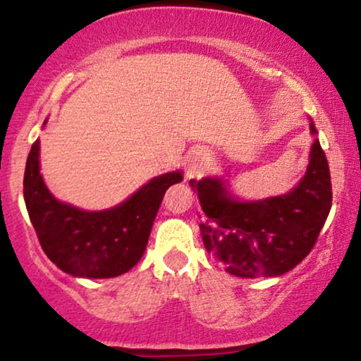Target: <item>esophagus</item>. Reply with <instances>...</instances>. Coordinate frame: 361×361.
<instances>
[{
    "instance_id": "1",
    "label": "esophagus",
    "mask_w": 361,
    "mask_h": 361,
    "mask_svg": "<svg viewBox=\"0 0 361 361\" xmlns=\"http://www.w3.org/2000/svg\"><path fill=\"white\" fill-rule=\"evenodd\" d=\"M207 163H209V157H207L205 152L195 151L188 157V166H186V175L190 178L198 176L202 171H204Z\"/></svg>"
}]
</instances>
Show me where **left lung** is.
<instances>
[{
	"label": "left lung",
	"instance_id": "8db88e82",
	"mask_svg": "<svg viewBox=\"0 0 361 361\" xmlns=\"http://www.w3.org/2000/svg\"><path fill=\"white\" fill-rule=\"evenodd\" d=\"M310 132L317 134L312 122ZM190 186L205 214V250L241 279L279 276L295 268L316 244L333 204L329 164L317 139L304 178L280 197L238 200L221 178L190 180Z\"/></svg>",
	"mask_w": 361,
	"mask_h": 361
}]
</instances>
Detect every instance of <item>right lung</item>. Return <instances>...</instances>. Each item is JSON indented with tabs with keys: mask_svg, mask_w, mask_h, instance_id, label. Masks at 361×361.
Listing matches in <instances>:
<instances>
[{
	"mask_svg": "<svg viewBox=\"0 0 361 361\" xmlns=\"http://www.w3.org/2000/svg\"><path fill=\"white\" fill-rule=\"evenodd\" d=\"M39 144L37 139L27 157L23 197L49 259L62 271L85 279H111L130 270L146 251L164 193L183 180L181 173L152 178L114 209L86 212L49 192L40 175Z\"/></svg>",
	"mask_w": 361,
	"mask_h": 361,
	"instance_id": "add662e5",
	"label": "right lung"
}]
</instances>
